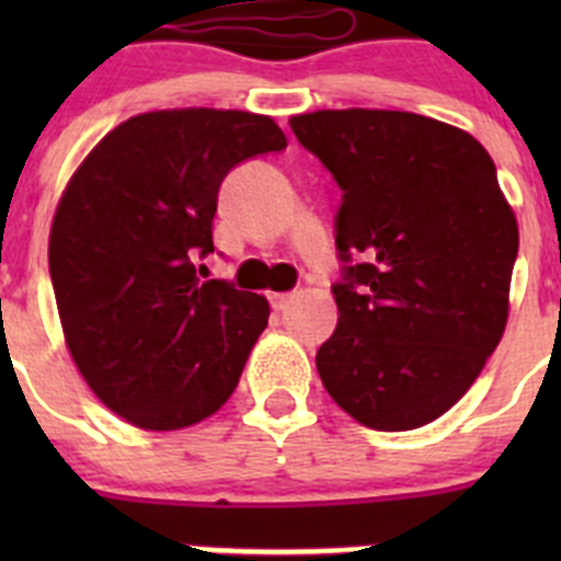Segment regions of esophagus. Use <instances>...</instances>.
Wrapping results in <instances>:
<instances>
[{"instance_id": "1", "label": "esophagus", "mask_w": 561, "mask_h": 561, "mask_svg": "<svg viewBox=\"0 0 561 561\" xmlns=\"http://www.w3.org/2000/svg\"><path fill=\"white\" fill-rule=\"evenodd\" d=\"M289 300H291V295H286V291H272L270 295V304L275 311H284L286 306H289Z\"/></svg>"}]
</instances>
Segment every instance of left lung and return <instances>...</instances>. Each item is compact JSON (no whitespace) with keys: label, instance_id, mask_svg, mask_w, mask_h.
<instances>
[{"label":"left lung","instance_id":"left-lung-1","mask_svg":"<svg viewBox=\"0 0 561 561\" xmlns=\"http://www.w3.org/2000/svg\"><path fill=\"white\" fill-rule=\"evenodd\" d=\"M342 187L340 320L317 351L331 399L381 433L458 404L508 323L517 216L472 134L424 114L320 108L289 121Z\"/></svg>","mask_w":561,"mask_h":561}]
</instances>
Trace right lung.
Returning a JSON list of instances; mask_svg holds the SVG:
<instances>
[{"label": "right lung", "mask_w": 561, "mask_h": 561, "mask_svg": "<svg viewBox=\"0 0 561 561\" xmlns=\"http://www.w3.org/2000/svg\"><path fill=\"white\" fill-rule=\"evenodd\" d=\"M286 148L266 114H134L69 176L49 227L64 340L89 390L151 433L199 424L236 390L270 320L264 295L199 280L230 168Z\"/></svg>", "instance_id": "1"}]
</instances>
